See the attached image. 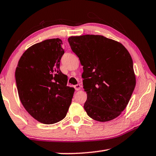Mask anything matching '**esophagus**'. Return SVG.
Segmentation results:
<instances>
[{"label":"esophagus","instance_id":"obj_1","mask_svg":"<svg viewBox=\"0 0 156 156\" xmlns=\"http://www.w3.org/2000/svg\"><path fill=\"white\" fill-rule=\"evenodd\" d=\"M80 87H81V86L80 85V84H76V85H75L74 86V89H76V91H79L80 89Z\"/></svg>","mask_w":156,"mask_h":156}]
</instances>
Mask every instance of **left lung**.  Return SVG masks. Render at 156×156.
<instances>
[{
    "mask_svg": "<svg viewBox=\"0 0 156 156\" xmlns=\"http://www.w3.org/2000/svg\"><path fill=\"white\" fill-rule=\"evenodd\" d=\"M73 53L83 66L84 110L92 119L107 122L117 118L128 105L136 87L133 60L125 47L100 35L71 36Z\"/></svg>",
    "mask_w": 156,
    "mask_h": 156,
    "instance_id": "left-lung-1",
    "label": "left lung"
}]
</instances>
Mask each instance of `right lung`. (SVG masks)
I'll return each instance as SVG.
<instances>
[{
    "label": "right lung",
    "instance_id": "right-lung-1",
    "mask_svg": "<svg viewBox=\"0 0 156 156\" xmlns=\"http://www.w3.org/2000/svg\"><path fill=\"white\" fill-rule=\"evenodd\" d=\"M61 44L60 38L34 44L22 55L16 69L21 103L34 118L46 125L65 118L75 91L67 86V76L60 69L65 54Z\"/></svg>",
    "mask_w": 156,
    "mask_h": 156
}]
</instances>
